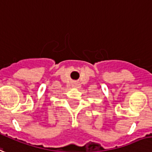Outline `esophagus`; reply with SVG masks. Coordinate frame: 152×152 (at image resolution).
<instances>
[{
    "label": "esophagus",
    "mask_w": 152,
    "mask_h": 152,
    "mask_svg": "<svg viewBox=\"0 0 152 152\" xmlns=\"http://www.w3.org/2000/svg\"><path fill=\"white\" fill-rule=\"evenodd\" d=\"M73 86H75V83H73Z\"/></svg>",
    "instance_id": "esophagus-1"
}]
</instances>
